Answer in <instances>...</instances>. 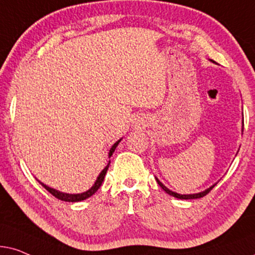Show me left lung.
I'll list each match as a JSON object with an SVG mask.
<instances>
[{
  "label": "left lung",
  "instance_id": "1",
  "mask_svg": "<svg viewBox=\"0 0 255 255\" xmlns=\"http://www.w3.org/2000/svg\"><path fill=\"white\" fill-rule=\"evenodd\" d=\"M156 181H157V183H158V185L161 186V188L164 190L165 192L167 193H169V195L170 196H174V197H176V198H179V199H196V198H202V197H204V196H206L208 195V193L211 191V190L215 188V185H212L211 188H209V189H206L205 191H203V192H199V193H193V195H179V193H176V192H174V191H171V190H169L167 186H164L162 184L161 182L158 181L157 178H156Z\"/></svg>",
  "mask_w": 255,
  "mask_h": 255
}]
</instances>
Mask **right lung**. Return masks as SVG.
I'll return each instance as SVG.
<instances>
[{
  "instance_id": "obj_1",
  "label": "right lung",
  "mask_w": 255,
  "mask_h": 255,
  "mask_svg": "<svg viewBox=\"0 0 255 255\" xmlns=\"http://www.w3.org/2000/svg\"><path fill=\"white\" fill-rule=\"evenodd\" d=\"M120 141H121V140H119L118 142H115V143L113 144V147L111 148L110 156H112V154H113L114 150H115V148L118 147L119 142H120ZM108 167H110V163H108V164L106 165V168H105L104 170L100 172L99 177L97 178V181H96V183H94V185L92 186V188H91L90 190H87L86 192H83V193H77V195H70V193H63V192H60V191H57V190H54V189H51V188H49V186L44 185L43 183H40V184H42V185L44 186V188H45V189L47 190V191H49V192L51 193V195L56 197V198L60 199V201H64V202H72V203H73V202H80V201H84V199L88 198V197H91V196L94 195V193L97 192V190L100 188L101 184H103L104 178H105V175H106V172H107V170H108Z\"/></svg>"
}]
</instances>
